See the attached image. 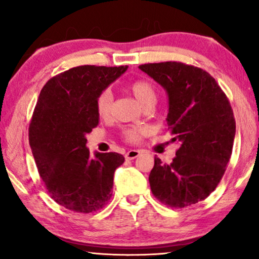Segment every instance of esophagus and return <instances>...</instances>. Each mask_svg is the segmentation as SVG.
Wrapping results in <instances>:
<instances>
[{"mask_svg":"<svg viewBox=\"0 0 259 259\" xmlns=\"http://www.w3.org/2000/svg\"><path fill=\"white\" fill-rule=\"evenodd\" d=\"M140 155V152L137 151V150H131L127 152V153L125 154V158L126 160H133V159L138 158Z\"/></svg>","mask_w":259,"mask_h":259,"instance_id":"obj_1","label":"esophagus"}]
</instances>
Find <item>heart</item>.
Returning <instances> with one entry per match:
<instances>
[{
  "label": "heart",
  "instance_id": "heart-1",
  "mask_svg": "<svg viewBox=\"0 0 259 259\" xmlns=\"http://www.w3.org/2000/svg\"><path fill=\"white\" fill-rule=\"evenodd\" d=\"M130 90L137 99L138 102L141 106H145L147 102L155 101V90L153 84L145 80H137L130 84ZM112 101L113 95L109 90L102 91L98 95L97 102H95V107L99 116L101 118H108L112 111ZM140 131L138 130H128L125 132V136L130 141H137L140 136Z\"/></svg>",
  "mask_w": 259,
  "mask_h": 259
}]
</instances>
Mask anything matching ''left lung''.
Masks as SVG:
<instances>
[{"label":"left lung","mask_w":259,"mask_h":259,"mask_svg":"<svg viewBox=\"0 0 259 259\" xmlns=\"http://www.w3.org/2000/svg\"><path fill=\"white\" fill-rule=\"evenodd\" d=\"M139 69L167 93V130L180 145L171 164L154 158L148 177L152 193L172 207L204 200L221 182L232 153L236 121L228 98L198 67L169 61Z\"/></svg>","instance_id":"obj_1"}]
</instances>
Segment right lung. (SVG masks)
I'll list each match as a JSON object with an SVG mask.
<instances>
[{
  "label": "right lung",
  "mask_w": 259,
  "mask_h": 259,
  "mask_svg": "<svg viewBox=\"0 0 259 259\" xmlns=\"http://www.w3.org/2000/svg\"><path fill=\"white\" fill-rule=\"evenodd\" d=\"M128 67L79 66L42 88L29 126V144L49 194L68 210L90 213L111 199L113 177L125 158L115 152L92 157L86 136L99 125L98 95Z\"/></svg>",
  "instance_id": "right-lung-1"
}]
</instances>
